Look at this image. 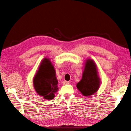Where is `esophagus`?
<instances>
[{
    "label": "esophagus",
    "instance_id": "34e87169",
    "mask_svg": "<svg viewBox=\"0 0 131 131\" xmlns=\"http://www.w3.org/2000/svg\"><path fill=\"white\" fill-rule=\"evenodd\" d=\"M70 84V82L69 81H63V85H68Z\"/></svg>",
    "mask_w": 131,
    "mask_h": 131
}]
</instances>
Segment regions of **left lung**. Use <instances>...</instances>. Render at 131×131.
<instances>
[{
  "mask_svg": "<svg viewBox=\"0 0 131 131\" xmlns=\"http://www.w3.org/2000/svg\"><path fill=\"white\" fill-rule=\"evenodd\" d=\"M81 80L77 83V88L84 96L93 95L99 90L101 81L97 67L92 59H86Z\"/></svg>",
  "mask_w": 131,
  "mask_h": 131,
  "instance_id": "8db88e82",
  "label": "left lung"
}]
</instances>
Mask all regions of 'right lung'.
I'll return each instance as SVG.
<instances>
[{
    "label": "right lung",
    "mask_w": 131,
    "mask_h": 131,
    "mask_svg": "<svg viewBox=\"0 0 131 131\" xmlns=\"http://www.w3.org/2000/svg\"><path fill=\"white\" fill-rule=\"evenodd\" d=\"M56 70L49 58H45L33 79V85L38 95L51 100L58 91Z\"/></svg>",
    "instance_id": "obj_1"
}]
</instances>
